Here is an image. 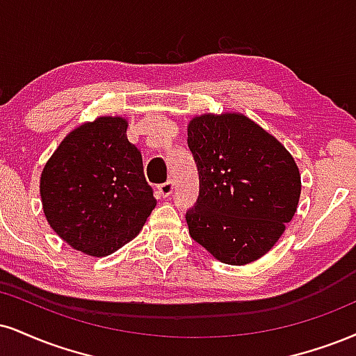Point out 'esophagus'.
I'll return each instance as SVG.
<instances>
[{
  "mask_svg": "<svg viewBox=\"0 0 356 356\" xmlns=\"http://www.w3.org/2000/svg\"><path fill=\"white\" fill-rule=\"evenodd\" d=\"M157 191H159V194L162 197H169L174 192V184L170 181H167L164 184H161V186H157Z\"/></svg>",
  "mask_w": 356,
  "mask_h": 356,
  "instance_id": "obj_1",
  "label": "esophagus"
}]
</instances>
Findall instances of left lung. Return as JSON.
Wrapping results in <instances>:
<instances>
[{
  "mask_svg": "<svg viewBox=\"0 0 356 356\" xmlns=\"http://www.w3.org/2000/svg\"><path fill=\"white\" fill-rule=\"evenodd\" d=\"M200 195L189 234L229 265L272 250L300 200V170L280 140L241 113H205L187 126Z\"/></svg>",
  "mask_w": 356,
  "mask_h": 356,
  "instance_id": "8db88e82",
  "label": "left lung"
}]
</instances>
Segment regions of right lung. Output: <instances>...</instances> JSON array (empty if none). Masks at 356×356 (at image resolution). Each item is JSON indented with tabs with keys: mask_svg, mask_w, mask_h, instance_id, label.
<instances>
[{
	"mask_svg": "<svg viewBox=\"0 0 356 356\" xmlns=\"http://www.w3.org/2000/svg\"><path fill=\"white\" fill-rule=\"evenodd\" d=\"M129 121L99 115L59 143L40 179L42 212L56 235L89 257L114 254L156 207L140 152L127 140Z\"/></svg>",
	"mask_w": 356,
	"mask_h": 356,
	"instance_id": "obj_1",
	"label": "right lung"
}]
</instances>
